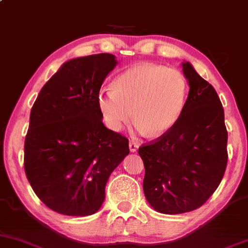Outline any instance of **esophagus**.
Returning <instances> with one entry per match:
<instances>
[{
    "mask_svg": "<svg viewBox=\"0 0 248 248\" xmlns=\"http://www.w3.org/2000/svg\"><path fill=\"white\" fill-rule=\"evenodd\" d=\"M138 149H139V144L136 143V142L130 141V142H129V150H130V152L135 153Z\"/></svg>",
    "mask_w": 248,
    "mask_h": 248,
    "instance_id": "34e87169",
    "label": "esophagus"
}]
</instances>
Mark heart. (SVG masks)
I'll list each match as a JSON object with an SVG mask.
<instances>
[{
  "label": "heart",
  "mask_w": 248,
  "mask_h": 248,
  "mask_svg": "<svg viewBox=\"0 0 248 248\" xmlns=\"http://www.w3.org/2000/svg\"><path fill=\"white\" fill-rule=\"evenodd\" d=\"M187 93L189 84L183 72L142 62L121 73L113 88H102L98 107L110 130H120L134 116L136 132L158 136L177 124L186 108Z\"/></svg>",
  "instance_id": "1"
}]
</instances>
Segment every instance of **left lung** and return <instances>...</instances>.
<instances>
[{
  "mask_svg": "<svg viewBox=\"0 0 248 248\" xmlns=\"http://www.w3.org/2000/svg\"><path fill=\"white\" fill-rule=\"evenodd\" d=\"M182 66L190 87L183 114L169 132L139 148L146 170L144 196L154 210L166 215L203 205L218 187L227 164L220 99L189 62Z\"/></svg>",
  "mask_w": 248,
  "mask_h": 248,
  "instance_id": "8db88e82",
  "label": "left lung"
}]
</instances>
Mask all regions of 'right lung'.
<instances>
[{
	"instance_id": "right-lung-1",
	"label": "right lung",
	"mask_w": 248,
	"mask_h": 248,
	"mask_svg": "<svg viewBox=\"0 0 248 248\" xmlns=\"http://www.w3.org/2000/svg\"><path fill=\"white\" fill-rule=\"evenodd\" d=\"M118 64L99 53L71 59L37 96L24 143V169L43 203L66 216L93 215L110 173L129 154L128 139L102 124L98 94Z\"/></svg>"
}]
</instances>
